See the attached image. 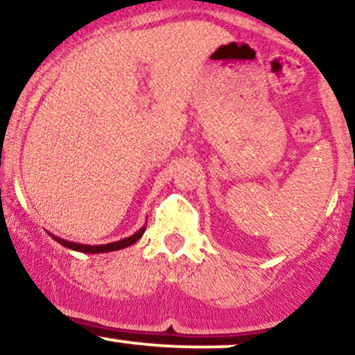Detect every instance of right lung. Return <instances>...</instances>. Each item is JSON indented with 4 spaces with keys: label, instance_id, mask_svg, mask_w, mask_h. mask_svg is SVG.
<instances>
[{
    "label": "right lung",
    "instance_id": "1",
    "mask_svg": "<svg viewBox=\"0 0 355 355\" xmlns=\"http://www.w3.org/2000/svg\"><path fill=\"white\" fill-rule=\"evenodd\" d=\"M144 231H146V225L142 226V228L139 231H135L132 236H127V238H124V240H119V241H114V243H107V245H82V243L67 241V240H63V238L55 236V234H51V233H50V236L53 238L55 241H58L60 245L67 246V248H70V250H75V252H80V253H109V252H117V250L127 248V246L134 245L135 241L141 240L142 234H144Z\"/></svg>",
    "mask_w": 355,
    "mask_h": 355
}]
</instances>
